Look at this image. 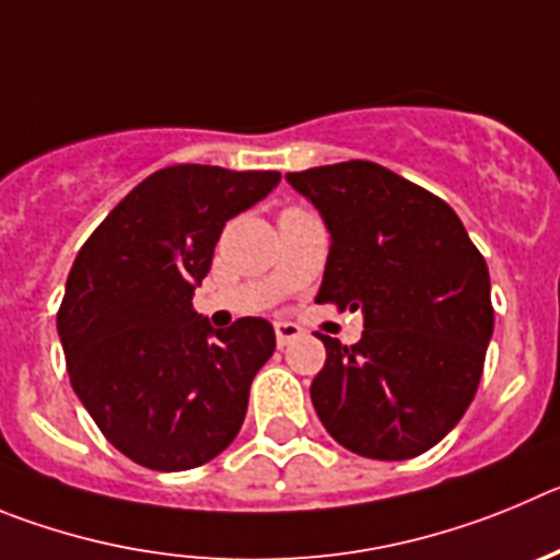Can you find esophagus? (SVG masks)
<instances>
[{
	"label": "esophagus",
	"mask_w": 560,
	"mask_h": 560,
	"mask_svg": "<svg viewBox=\"0 0 560 560\" xmlns=\"http://www.w3.org/2000/svg\"><path fill=\"white\" fill-rule=\"evenodd\" d=\"M301 335H304V329H301L299 324H292V320H279V324H276V340H279V346L299 340Z\"/></svg>",
	"instance_id": "34e87169"
}]
</instances>
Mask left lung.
Segmentation results:
<instances>
[{"label":"left lung","instance_id":"8db88e82","mask_svg":"<svg viewBox=\"0 0 560 560\" xmlns=\"http://www.w3.org/2000/svg\"><path fill=\"white\" fill-rule=\"evenodd\" d=\"M287 184L317 209L329 259L317 304L362 312L360 342L317 335L326 362L310 396L349 452L407 460L463 418L493 335L486 259L441 198L371 161H342Z\"/></svg>","mask_w":560,"mask_h":560}]
</instances>
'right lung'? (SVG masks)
<instances>
[{"label":"right lung","instance_id":"obj_1","mask_svg":"<svg viewBox=\"0 0 560 560\" xmlns=\"http://www.w3.org/2000/svg\"><path fill=\"white\" fill-rule=\"evenodd\" d=\"M279 180L206 164L159 170L119 200L69 270L58 312L69 380L103 435L139 466H203L243 427L276 331L265 317L214 329L192 295L225 223Z\"/></svg>","mask_w":560,"mask_h":560}]
</instances>
